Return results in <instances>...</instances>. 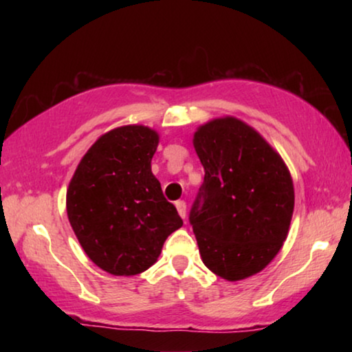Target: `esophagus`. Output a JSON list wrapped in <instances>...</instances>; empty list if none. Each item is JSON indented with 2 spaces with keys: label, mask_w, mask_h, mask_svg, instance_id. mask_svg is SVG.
Here are the masks:
<instances>
[{
  "label": "esophagus",
  "mask_w": 352,
  "mask_h": 352,
  "mask_svg": "<svg viewBox=\"0 0 352 352\" xmlns=\"http://www.w3.org/2000/svg\"><path fill=\"white\" fill-rule=\"evenodd\" d=\"M175 205H176V210H177V213H179L181 218H182V219H186V208H187V206H186V201L177 200Z\"/></svg>",
  "instance_id": "esophagus-1"
}]
</instances>
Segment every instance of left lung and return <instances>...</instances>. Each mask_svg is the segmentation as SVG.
<instances>
[{
	"label": "left lung",
	"mask_w": 352,
	"mask_h": 352,
	"mask_svg": "<svg viewBox=\"0 0 352 352\" xmlns=\"http://www.w3.org/2000/svg\"><path fill=\"white\" fill-rule=\"evenodd\" d=\"M205 170L189 221L201 261L229 282L263 271L280 252L295 206L290 171L256 129L214 118L194 134Z\"/></svg>",
	"instance_id": "left-lung-1"
}]
</instances>
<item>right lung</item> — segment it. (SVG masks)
Instances as JSON below:
<instances>
[{
    "label": "right lung",
    "instance_id": "right-lung-1",
    "mask_svg": "<svg viewBox=\"0 0 352 352\" xmlns=\"http://www.w3.org/2000/svg\"><path fill=\"white\" fill-rule=\"evenodd\" d=\"M158 139L142 124L102 134L67 189V214L76 239L91 261L113 276L147 271L168 235L182 226L152 173Z\"/></svg>",
    "mask_w": 352,
    "mask_h": 352
}]
</instances>
